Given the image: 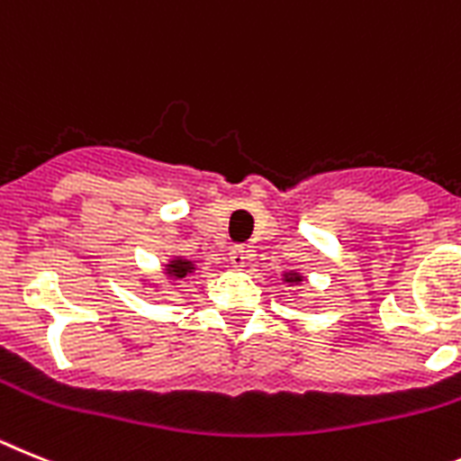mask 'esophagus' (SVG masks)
Here are the masks:
<instances>
[{"label": "esophagus", "mask_w": 461, "mask_h": 461, "mask_svg": "<svg viewBox=\"0 0 461 461\" xmlns=\"http://www.w3.org/2000/svg\"><path fill=\"white\" fill-rule=\"evenodd\" d=\"M253 258H255V250L249 249V246H234V249L230 250L231 265L239 267V269L246 265H250V262H253Z\"/></svg>", "instance_id": "1"}]
</instances>
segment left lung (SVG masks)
<instances>
[{
    "mask_svg": "<svg viewBox=\"0 0 461 461\" xmlns=\"http://www.w3.org/2000/svg\"><path fill=\"white\" fill-rule=\"evenodd\" d=\"M304 276L300 272H284V284H290V285H297L303 284Z\"/></svg>",
    "mask_w": 461,
    "mask_h": 461,
    "instance_id": "8db88e82",
    "label": "left lung"
}]
</instances>
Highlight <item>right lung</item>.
<instances>
[{
	"label": "right lung",
	"instance_id": "right-lung-1",
	"mask_svg": "<svg viewBox=\"0 0 461 461\" xmlns=\"http://www.w3.org/2000/svg\"><path fill=\"white\" fill-rule=\"evenodd\" d=\"M196 269L194 260H187V258H171V260L166 262L164 265V274L168 278H173V281H180V278H185L187 274H192Z\"/></svg>",
	"mask_w": 461,
	"mask_h": 461
}]
</instances>
